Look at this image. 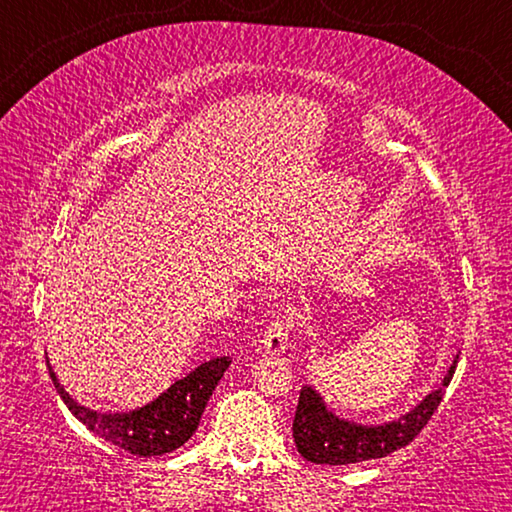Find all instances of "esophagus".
I'll return each instance as SVG.
<instances>
[{
  "label": "esophagus",
  "mask_w": 512,
  "mask_h": 512,
  "mask_svg": "<svg viewBox=\"0 0 512 512\" xmlns=\"http://www.w3.org/2000/svg\"><path fill=\"white\" fill-rule=\"evenodd\" d=\"M289 336H291L289 320H284V318L271 320V323H268V327H266V332H264V341H262L264 350L268 354H282L289 345Z\"/></svg>",
  "instance_id": "obj_1"
}]
</instances>
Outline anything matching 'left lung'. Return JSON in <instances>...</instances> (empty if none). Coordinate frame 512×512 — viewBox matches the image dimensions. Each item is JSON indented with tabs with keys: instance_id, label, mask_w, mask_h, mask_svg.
<instances>
[{
	"instance_id": "left-lung-1",
	"label": "left lung",
	"mask_w": 512,
	"mask_h": 512,
	"mask_svg": "<svg viewBox=\"0 0 512 512\" xmlns=\"http://www.w3.org/2000/svg\"><path fill=\"white\" fill-rule=\"evenodd\" d=\"M458 357L447 370L443 386L429 393L424 400L384 424H357L334 415L327 409L316 388L305 386L300 391L296 418H293V443L302 458L318 465H348L384 458L411 443L431 420L433 411L443 402L445 388L454 377Z\"/></svg>"
}]
</instances>
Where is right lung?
Segmentation results:
<instances>
[{"instance_id": "1", "label": "right lung", "mask_w": 512, "mask_h": 512, "mask_svg": "<svg viewBox=\"0 0 512 512\" xmlns=\"http://www.w3.org/2000/svg\"><path fill=\"white\" fill-rule=\"evenodd\" d=\"M228 366L230 357L210 359L194 368L187 377L173 381L167 391L160 393L153 402L137 406L135 411L99 413L69 397L65 388L58 384L56 372L51 370L47 359L51 381L74 418L83 422L94 436L135 456H162L185 445L198 429L207 400Z\"/></svg>"}]
</instances>
